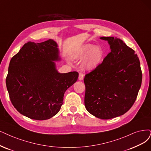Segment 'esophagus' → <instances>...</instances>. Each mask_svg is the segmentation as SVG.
<instances>
[{"label": "esophagus", "mask_w": 151, "mask_h": 151, "mask_svg": "<svg viewBox=\"0 0 151 151\" xmlns=\"http://www.w3.org/2000/svg\"><path fill=\"white\" fill-rule=\"evenodd\" d=\"M83 78H84V75H83V74L82 73H79V76H78V79L79 80H83Z\"/></svg>", "instance_id": "34e87169"}]
</instances>
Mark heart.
Listing matches in <instances>:
<instances>
[{
    "label": "heart",
    "instance_id": "1",
    "mask_svg": "<svg viewBox=\"0 0 151 151\" xmlns=\"http://www.w3.org/2000/svg\"><path fill=\"white\" fill-rule=\"evenodd\" d=\"M86 56L83 66L86 70H92L101 63L104 55L101 46H94L91 43H86L78 48L72 54L73 59H81Z\"/></svg>",
    "mask_w": 151,
    "mask_h": 151
}]
</instances>
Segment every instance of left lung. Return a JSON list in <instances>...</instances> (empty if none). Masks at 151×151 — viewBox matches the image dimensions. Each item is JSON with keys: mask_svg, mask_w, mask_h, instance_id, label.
<instances>
[{"mask_svg": "<svg viewBox=\"0 0 151 151\" xmlns=\"http://www.w3.org/2000/svg\"><path fill=\"white\" fill-rule=\"evenodd\" d=\"M111 52L84 78L86 110L99 119L126 113L137 98L142 83L140 61L134 50L113 37H103Z\"/></svg>", "mask_w": 151, "mask_h": 151, "instance_id": "8db88e82", "label": "left lung"}]
</instances>
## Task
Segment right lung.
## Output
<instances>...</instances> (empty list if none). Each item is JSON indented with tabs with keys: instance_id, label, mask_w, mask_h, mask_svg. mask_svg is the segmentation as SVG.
I'll return each mask as SVG.
<instances>
[{
	"instance_id": "1",
	"label": "right lung",
	"mask_w": 151,
	"mask_h": 151,
	"mask_svg": "<svg viewBox=\"0 0 151 151\" xmlns=\"http://www.w3.org/2000/svg\"><path fill=\"white\" fill-rule=\"evenodd\" d=\"M58 45L53 40L29 42L10 60L6 86L14 108L32 119L46 120L57 114L65 91L77 81L78 73H60Z\"/></svg>"
}]
</instances>
